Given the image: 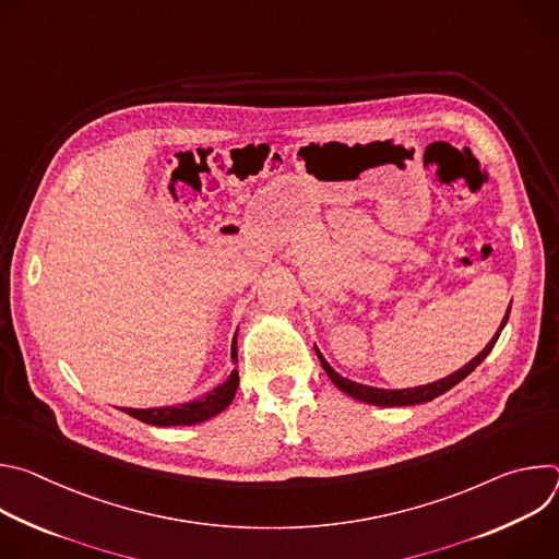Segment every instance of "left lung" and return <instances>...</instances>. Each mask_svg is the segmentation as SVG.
Instances as JSON below:
<instances>
[{"label":"left lung","instance_id":"8db88e82","mask_svg":"<svg viewBox=\"0 0 559 559\" xmlns=\"http://www.w3.org/2000/svg\"><path fill=\"white\" fill-rule=\"evenodd\" d=\"M509 311H511V305H509V309H507V313H504V318H502L500 330L496 332V336L489 341V345H487L480 354H477L473 360H468L464 367H460L457 371H453V373L447 376V378H440V380L429 382V384L412 386V389H380V386H369V384L354 382V380L341 376V373L325 360V356L321 354V349H318L316 345H313V349H316V356H318V360H321L323 369H325L328 376L332 378V382H334L343 393L356 397V401H360V403L376 405V407H409V405H420V403L433 401V397L442 395L444 391H449L451 386H455L457 382H462L477 365H480V362L491 354V349L496 347V343H498V338H500V334H502V330H504V325H507V321H509Z\"/></svg>","mask_w":559,"mask_h":559}]
</instances>
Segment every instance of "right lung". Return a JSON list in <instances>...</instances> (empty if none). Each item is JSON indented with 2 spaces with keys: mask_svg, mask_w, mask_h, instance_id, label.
<instances>
[{
  "mask_svg": "<svg viewBox=\"0 0 559 559\" xmlns=\"http://www.w3.org/2000/svg\"><path fill=\"white\" fill-rule=\"evenodd\" d=\"M238 358L236 352V334L231 341V360ZM238 389V369H231L225 382L207 391L203 397H197V401L183 403V405H170V407H152V409H123L128 416L154 425V427H188V425H199L205 423L221 412H225Z\"/></svg>",
  "mask_w": 559,
  "mask_h": 559,
  "instance_id": "right-lung-1",
  "label": "right lung"
}]
</instances>
